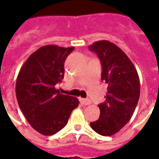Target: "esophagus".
<instances>
[{
  "label": "esophagus",
  "instance_id": "obj_1",
  "mask_svg": "<svg viewBox=\"0 0 159 159\" xmlns=\"http://www.w3.org/2000/svg\"><path fill=\"white\" fill-rule=\"evenodd\" d=\"M80 101H81V103L84 105V106H88V105H90L91 104V101L89 100H88V99H83V98H81L80 99Z\"/></svg>",
  "mask_w": 159,
  "mask_h": 159
}]
</instances>
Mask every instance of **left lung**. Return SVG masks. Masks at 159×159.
Instances as JSON below:
<instances>
[{
    "label": "left lung",
    "mask_w": 159,
    "mask_h": 159,
    "mask_svg": "<svg viewBox=\"0 0 159 159\" xmlns=\"http://www.w3.org/2000/svg\"><path fill=\"white\" fill-rule=\"evenodd\" d=\"M102 65L101 79L107 83L105 102L99 105V119L90 123L96 133L111 136L126 125L140 98V78L129 58L109 41H99L89 47Z\"/></svg>",
    "instance_id": "obj_1"
}]
</instances>
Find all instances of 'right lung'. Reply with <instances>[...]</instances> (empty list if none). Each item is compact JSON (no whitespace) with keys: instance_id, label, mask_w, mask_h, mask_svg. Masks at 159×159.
Segmentation results:
<instances>
[{"instance_id":"add662e5","label":"right lung","mask_w":159,"mask_h":159,"mask_svg":"<svg viewBox=\"0 0 159 159\" xmlns=\"http://www.w3.org/2000/svg\"><path fill=\"white\" fill-rule=\"evenodd\" d=\"M74 48L43 46L27 59L16 82L20 109L33 129L43 135L62 129L78 107L76 97L59 93L55 85L65 75V61Z\"/></svg>"}]
</instances>
